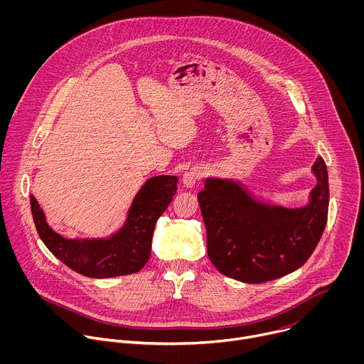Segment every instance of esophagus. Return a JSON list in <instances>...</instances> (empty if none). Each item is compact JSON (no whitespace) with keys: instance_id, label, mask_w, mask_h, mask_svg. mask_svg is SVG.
<instances>
[{"instance_id":"1","label":"esophagus","mask_w":364,"mask_h":364,"mask_svg":"<svg viewBox=\"0 0 364 364\" xmlns=\"http://www.w3.org/2000/svg\"><path fill=\"white\" fill-rule=\"evenodd\" d=\"M203 177H204L203 170L198 168V167H194V168H190L188 171H186V173L183 174L181 181H183V184H184L186 187H193V186H196V183H198Z\"/></svg>"}]
</instances>
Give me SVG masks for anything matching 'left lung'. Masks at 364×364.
I'll list each match as a JSON object with an SVG mask.
<instances>
[{
  "label": "left lung",
  "mask_w": 364,
  "mask_h": 364,
  "mask_svg": "<svg viewBox=\"0 0 364 364\" xmlns=\"http://www.w3.org/2000/svg\"><path fill=\"white\" fill-rule=\"evenodd\" d=\"M309 200L298 209L259 201L240 184L207 178L197 194L207 232V253L218 271L261 284L301 268L317 247L328 216V173L323 157Z\"/></svg>",
  "instance_id": "obj_1"
}]
</instances>
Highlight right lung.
Segmentation results:
<instances>
[{"instance_id": "1", "label": "right lung", "mask_w": 364, "mask_h": 364, "mask_svg": "<svg viewBox=\"0 0 364 364\" xmlns=\"http://www.w3.org/2000/svg\"><path fill=\"white\" fill-rule=\"evenodd\" d=\"M176 176L151 177L132 200L122 228L109 237L66 239L51 229L36 197L30 196L37 233L66 267L89 278H112L141 271L151 255L155 223L177 190Z\"/></svg>"}]
</instances>
